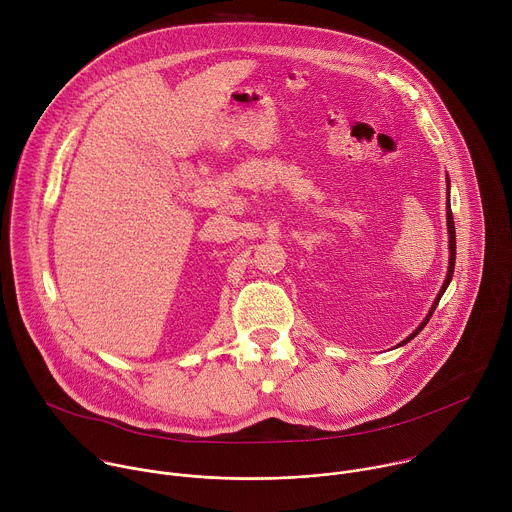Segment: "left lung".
I'll return each mask as SVG.
<instances>
[{
	"label": "left lung",
	"instance_id": "8db88e82",
	"mask_svg": "<svg viewBox=\"0 0 512 512\" xmlns=\"http://www.w3.org/2000/svg\"><path fill=\"white\" fill-rule=\"evenodd\" d=\"M448 194H450V180H448ZM448 235H450V267H448V277H446V281H444V285H442V289H440V294H437V300H435V304L431 306V310H429V314H427V318L421 322V326L409 336V338H405L401 344H405V342H409L411 338H415L421 330H423V326L429 322V318H431V314H433V310H435V306H437V302H440V298L444 296V291H446V287L450 285V281H452V275H454V265H456V229H454V216H452V208H450V198H448Z\"/></svg>",
	"mask_w": 512,
	"mask_h": 512
}]
</instances>
